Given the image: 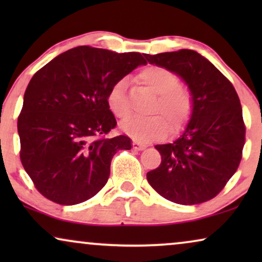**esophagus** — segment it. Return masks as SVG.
<instances>
[{"label": "esophagus", "mask_w": 262, "mask_h": 262, "mask_svg": "<svg viewBox=\"0 0 262 262\" xmlns=\"http://www.w3.org/2000/svg\"><path fill=\"white\" fill-rule=\"evenodd\" d=\"M132 148H134L135 150H143V149H145L146 146L144 144H142V143L137 142V141H134V142H132Z\"/></svg>", "instance_id": "obj_1"}]
</instances>
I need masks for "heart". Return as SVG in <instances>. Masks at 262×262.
I'll list each match as a JSON object with an SVG mask.
<instances>
[{
  "label": "heart",
  "instance_id": "obj_1",
  "mask_svg": "<svg viewBox=\"0 0 262 262\" xmlns=\"http://www.w3.org/2000/svg\"><path fill=\"white\" fill-rule=\"evenodd\" d=\"M137 80L157 94L152 113L149 118L131 117L120 124L127 135L139 141H156L169 134L184 130L194 112V100L188 89L180 85V77L167 68L149 66L139 71ZM127 82L118 80L107 94V106L114 117L124 119L130 114L126 96Z\"/></svg>",
  "mask_w": 262,
  "mask_h": 262
}]
</instances>
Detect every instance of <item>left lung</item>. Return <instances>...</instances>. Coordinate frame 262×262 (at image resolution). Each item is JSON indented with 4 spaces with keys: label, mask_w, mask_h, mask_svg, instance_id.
Returning a JSON list of instances; mask_svg holds the SVG:
<instances>
[{
    "label": "left lung",
    "mask_w": 262,
    "mask_h": 262,
    "mask_svg": "<svg viewBox=\"0 0 262 262\" xmlns=\"http://www.w3.org/2000/svg\"><path fill=\"white\" fill-rule=\"evenodd\" d=\"M187 83L194 112L174 143L156 145L162 157L146 174L155 191L170 202L195 205L212 199L237 170L246 142L242 106L231 82L193 50L144 55Z\"/></svg>",
    "instance_id": "obj_1"
}]
</instances>
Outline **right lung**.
<instances>
[{"instance_id":"right-lung-1","label":"right lung","mask_w":262,"mask_h":262,"mask_svg":"<svg viewBox=\"0 0 262 262\" xmlns=\"http://www.w3.org/2000/svg\"><path fill=\"white\" fill-rule=\"evenodd\" d=\"M141 64L139 52L117 53L77 46L49 62L31 78L17 118L21 163L46 199L75 205L94 196L110 178L118 150L131 149L117 126L107 94Z\"/></svg>"}]
</instances>
